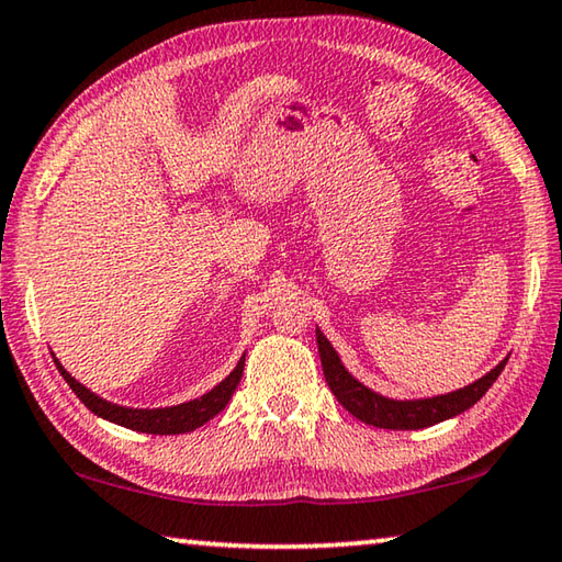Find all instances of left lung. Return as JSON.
Masks as SVG:
<instances>
[{"label": "left lung", "instance_id": "obj_1", "mask_svg": "<svg viewBox=\"0 0 562 562\" xmlns=\"http://www.w3.org/2000/svg\"><path fill=\"white\" fill-rule=\"evenodd\" d=\"M317 347L322 359V372H325L327 384L331 394L337 396V402L347 408L351 416H357L359 422L369 426H379V429H394V431H408V429H426L446 418H453L463 414L465 408H471L479 398L488 392L493 382L501 376L503 367H506L508 357L498 361L488 374L475 379L473 384L456 389L449 394H436L426 398H389L376 394L374 389L361 384L359 379L347 372V367L341 364L337 349L329 345V339L322 335L317 327Z\"/></svg>", "mask_w": 562, "mask_h": 562}]
</instances>
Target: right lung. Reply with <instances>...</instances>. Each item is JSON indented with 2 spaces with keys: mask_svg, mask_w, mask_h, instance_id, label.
Returning <instances> with one entry per match:
<instances>
[{
  "mask_svg": "<svg viewBox=\"0 0 562 562\" xmlns=\"http://www.w3.org/2000/svg\"><path fill=\"white\" fill-rule=\"evenodd\" d=\"M52 357H54L56 369H59L61 376L66 379V384L71 386V392L79 396L83 406L91 408L93 414L106 418V422H111V424L126 426V429L140 431V434H158V436L188 434V431H195L198 426H203L205 422H211V418L221 414L227 406V402L233 398L235 389L243 379V369H245V355H243L233 372L203 396L190 398V402L176 404V406H164V408H133V406H121V404L106 402V398L93 394L91 389H87L81 382H76V379L66 372V369L61 367V361L56 359V355H52Z\"/></svg>",
  "mask_w": 562,
  "mask_h": 562,
  "instance_id": "1",
  "label": "right lung"
}]
</instances>
